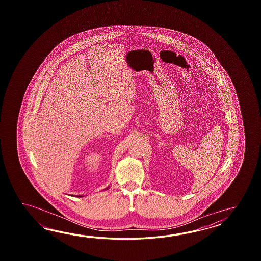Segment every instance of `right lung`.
I'll use <instances>...</instances> for the list:
<instances>
[{
    "label": "right lung",
    "mask_w": 261,
    "mask_h": 261,
    "mask_svg": "<svg viewBox=\"0 0 261 261\" xmlns=\"http://www.w3.org/2000/svg\"><path fill=\"white\" fill-rule=\"evenodd\" d=\"M108 189V188H107ZM77 197H82V196H77Z\"/></svg>",
    "instance_id": "right-lung-1"
}]
</instances>
